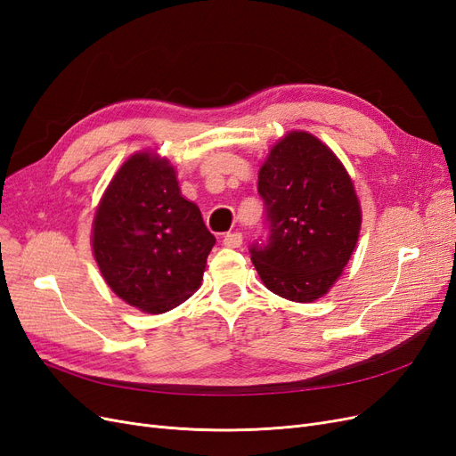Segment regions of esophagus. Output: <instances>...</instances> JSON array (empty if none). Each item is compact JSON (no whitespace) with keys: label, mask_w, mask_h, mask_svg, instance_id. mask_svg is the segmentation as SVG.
<instances>
[{"label":"esophagus","mask_w":456,"mask_h":456,"mask_svg":"<svg viewBox=\"0 0 456 456\" xmlns=\"http://www.w3.org/2000/svg\"><path fill=\"white\" fill-rule=\"evenodd\" d=\"M241 243H243V236L240 232H230L223 238V245L232 247V249H238V247H241Z\"/></svg>","instance_id":"esophagus-1"}]
</instances>
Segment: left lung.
Segmentation results:
<instances>
[{"mask_svg":"<svg viewBox=\"0 0 456 456\" xmlns=\"http://www.w3.org/2000/svg\"><path fill=\"white\" fill-rule=\"evenodd\" d=\"M268 236L251 260L272 293L295 302L322 298L340 278L362 228L352 178L327 144L291 131L258 171Z\"/></svg>","mask_w":456,"mask_h":456,"instance_id":"1","label":"left lung"}]
</instances>
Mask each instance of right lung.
I'll return each mask as SVG.
<instances>
[{
    "instance_id": "1",
    "label": "right lung",
    "mask_w": 456,
    "mask_h": 456,
    "mask_svg": "<svg viewBox=\"0 0 456 456\" xmlns=\"http://www.w3.org/2000/svg\"><path fill=\"white\" fill-rule=\"evenodd\" d=\"M91 241L108 287L134 308L163 314L201 285L216 240L183 198L173 165L141 151L108 184Z\"/></svg>"
}]
</instances>
